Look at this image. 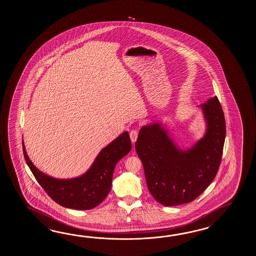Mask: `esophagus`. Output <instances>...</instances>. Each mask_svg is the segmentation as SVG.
<instances>
[{
	"label": "esophagus",
	"mask_w": 256,
	"mask_h": 256,
	"mask_svg": "<svg viewBox=\"0 0 256 256\" xmlns=\"http://www.w3.org/2000/svg\"><path fill=\"white\" fill-rule=\"evenodd\" d=\"M137 137H138V132L136 130H132L130 132V141L132 144L136 142L137 140Z\"/></svg>",
	"instance_id": "34e87169"
}]
</instances>
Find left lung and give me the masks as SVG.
<instances>
[{
  "instance_id": "left-lung-1",
  "label": "left lung",
  "mask_w": 256,
  "mask_h": 256,
  "mask_svg": "<svg viewBox=\"0 0 256 256\" xmlns=\"http://www.w3.org/2000/svg\"><path fill=\"white\" fill-rule=\"evenodd\" d=\"M198 107L206 129L190 146L181 148L158 122L142 126L136 142L147 188L166 207L193 202L212 182L220 164L226 134L220 104L215 96Z\"/></svg>"
}]
</instances>
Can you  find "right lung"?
Returning a JSON list of instances; mask_svg holds the SVG:
<instances>
[{"mask_svg":"<svg viewBox=\"0 0 256 256\" xmlns=\"http://www.w3.org/2000/svg\"><path fill=\"white\" fill-rule=\"evenodd\" d=\"M132 149L126 130L102 148L85 173L72 178H56L39 170L30 160L22 140L24 156L36 180L48 196L62 207L87 210L97 207L108 196L116 164Z\"/></svg>","mask_w":256,"mask_h":256,"instance_id":"obj_1","label":"right lung"}]
</instances>
